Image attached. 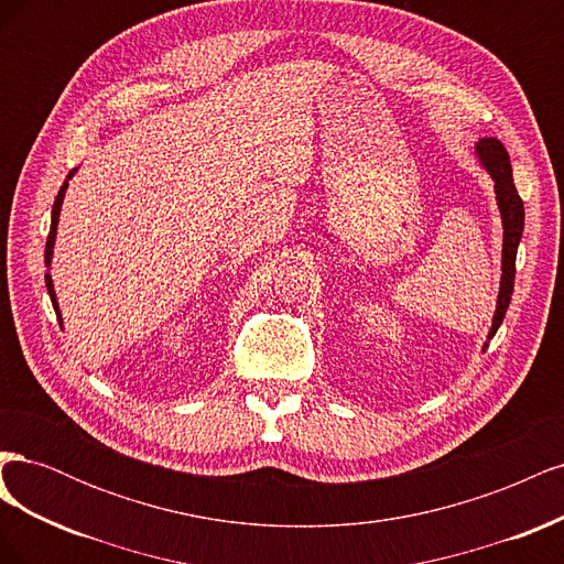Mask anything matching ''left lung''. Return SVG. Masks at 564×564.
Returning <instances> with one entry per match:
<instances>
[{
    "label": "left lung",
    "instance_id": "1",
    "mask_svg": "<svg viewBox=\"0 0 564 564\" xmlns=\"http://www.w3.org/2000/svg\"><path fill=\"white\" fill-rule=\"evenodd\" d=\"M477 155L482 158L487 172L494 178V191H497L499 209L503 218V278H501L499 305H497V313H494V324L489 332V338H494V334H497V329L501 327V322L506 317L510 296H513L516 256H518V245L524 228V204L516 191L513 172H510V160L503 143L497 139H482L477 143Z\"/></svg>",
    "mask_w": 564,
    "mask_h": 564
}]
</instances>
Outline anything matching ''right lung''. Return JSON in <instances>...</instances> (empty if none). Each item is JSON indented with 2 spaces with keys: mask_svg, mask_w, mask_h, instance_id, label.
<instances>
[{
  "mask_svg": "<svg viewBox=\"0 0 564 564\" xmlns=\"http://www.w3.org/2000/svg\"><path fill=\"white\" fill-rule=\"evenodd\" d=\"M67 178H70V176H67ZM63 195H65V183L61 185V191H58V195H56L54 209H51V230H48V237H46V253H44V261H46V265L51 263V249H54V240H56V226H58V216H61ZM44 280H46V289H48V296H51V305H54L56 317L61 319L58 303H56V294H54V282H51V275H44Z\"/></svg>",
  "mask_w": 564,
  "mask_h": 564,
  "instance_id": "right-lung-1",
  "label": "right lung"
}]
</instances>
